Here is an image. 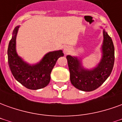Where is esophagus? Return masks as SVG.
Instances as JSON below:
<instances>
[{
	"instance_id": "obj_1",
	"label": "esophagus",
	"mask_w": 122,
	"mask_h": 122,
	"mask_svg": "<svg viewBox=\"0 0 122 122\" xmlns=\"http://www.w3.org/2000/svg\"><path fill=\"white\" fill-rule=\"evenodd\" d=\"M69 51H70V48H69V46H65L64 47L63 52L65 54H66V53H69Z\"/></svg>"
}]
</instances>
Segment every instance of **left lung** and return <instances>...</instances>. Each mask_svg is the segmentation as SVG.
I'll list each match as a JSON object with an SVG mask.
<instances>
[{
    "instance_id": "obj_1",
    "label": "left lung",
    "mask_w": 122,
    "mask_h": 122,
    "mask_svg": "<svg viewBox=\"0 0 122 122\" xmlns=\"http://www.w3.org/2000/svg\"><path fill=\"white\" fill-rule=\"evenodd\" d=\"M103 37L102 59L97 67L93 69H84L77 57L66 56L71 82L78 90L84 92L96 90L111 74L114 63V47L112 38L105 30Z\"/></svg>"
}]
</instances>
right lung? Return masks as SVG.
Returning <instances> with one entry per match:
<instances>
[{"label": "right lung", "mask_w": 122, "mask_h": 122, "mask_svg": "<svg viewBox=\"0 0 122 122\" xmlns=\"http://www.w3.org/2000/svg\"><path fill=\"white\" fill-rule=\"evenodd\" d=\"M19 26L15 28L8 48V61L15 78L29 90H38L48 86L50 82L51 72L59 57L64 56L62 50L49 52L39 63L29 65L17 56L15 38Z\"/></svg>", "instance_id": "add662e5"}]
</instances>
